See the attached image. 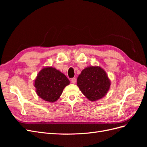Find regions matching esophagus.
Returning <instances> with one entry per match:
<instances>
[{"instance_id":"obj_1","label":"esophagus","mask_w":147,"mask_h":147,"mask_svg":"<svg viewBox=\"0 0 147 147\" xmlns=\"http://www.w3.org/2000/svg\"><path fill=\"white\" fill-rule=\"evenodd\" d=\"M76 80H76V78H72V79H71V82H72V83H76Z\"/></svg>"}]
</instances>
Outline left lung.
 Masks as SVG:
<instances>
[{
    "label": "left lung",
    "instance_id": "obj_1",
    "mask_svg": "<svg viewBox=\"0 0 147 147\" xmlns=\"http://www.w3.org/2000/svg\"><path fill=\"white\" fill-rule=\"evenodd\" d=\"M77 86L89 100L96 101L106 94L110 82L103 69L92 66L82 71L77 78Z\"/></svg>",
    "mask_w": 147,
    "mask_h": 147
}]
</instances>
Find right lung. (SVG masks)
Here are the masks:
<instances>
[{"instance_id":"obj_1","label":"right lung","mask_w":147,"mask_h":147,"mask_svg":"<svg viewBox=\"0 0 147 147\" xmlns=\"http://www.w3.org/2000/svg\"><path fill=\"white\" fill-rule=\"evenodd\" d=\"M69 83L65 75L51 67L43 68L38 74L34 86L40 97L53 102L59 98L64 88Z\"/></svg>"}]
</instances>
